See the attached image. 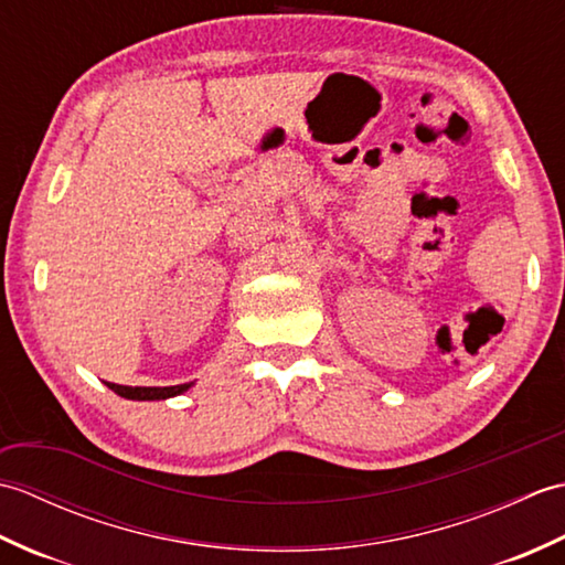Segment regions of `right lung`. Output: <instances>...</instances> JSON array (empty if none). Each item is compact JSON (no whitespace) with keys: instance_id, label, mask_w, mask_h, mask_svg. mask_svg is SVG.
Masks as SVG:
<instances>
[{"instance_id":"obj_1","label":"right lung","mask_w":565,"mask_h":565,"mask_svg":"<svg viewBox=\"0 0 565 565\" xmlns=\"http://www.w3.org/2000/svg\"><path fill=\"white\" fill-rule=\"evenodd\" d=\"M104 383L114 393H118L121 398H128V401H167L191 388V383H179V386H162V388L160 386H118V383H109V381Z\"/></svg>"}]
</instances>
